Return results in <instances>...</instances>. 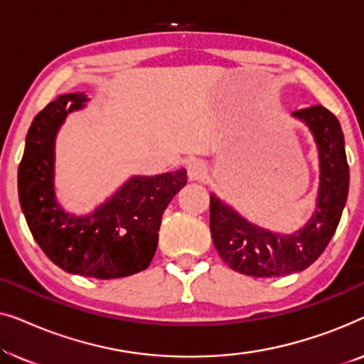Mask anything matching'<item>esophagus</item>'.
Returning a JSON list of instances; mask_svg holds the SVG:
<instances>
[{
    "instance_id": "1",
    "label": "esophagus",
    "mask_w": 364,
    "mask_h": 364,
    "mask_svg": "<svg viewBox=\"0 0 364 364\" xmlns=\"http://www.w3.org/2000/svg\"><path fill=\"white\" fill-rule=\"evenodd\" d=\"M187 173H188V178L193 182L203 181V178L207 177L208 168L203 161H192L187 167Z\"/></svg>"
}]
</instances>
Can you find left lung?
<instances>
[{"mask_svg": "<svg viewBox=\"0 0 364 364\" xmlns=\"http://www.w3.org/2000/svg\"><path fill=\"white\" fill-rule=\"evenodd\" d=\"M305 124L316 146L320 183L316 208L306 223L280 233L247 220L230 203L210 193V232L218 255L232 270L248 277H287L321 255L340 223L350 191V167L340 121L323 106L291 114Z\"/></svg>", "mask_w": 364, "mask_h": 364, "instance_id": "1", "label": "left lung"}]
</instances>
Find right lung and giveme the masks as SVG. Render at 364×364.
Wrapping results in <instances>:
<instances>
[{"mask_svg": "<svg viewBox=\"0 0 364 364\" xmlns=\"http://www.w3.org/2000/svg\"><path fill=\"white\" fill-rule=\"evenodd\" d=\"M84 92L58 96L33 119L18 168V196L34 240L53 263L73 275L121 278L146 270L157 250L162 213L187 183L183 167L129 177L87 213H73L56 197V139Z\"/></svg>", "mask_w": 364, "mask_h": 364, "instance_id": "add662e5", "label": "right lung"}]
</instances>
